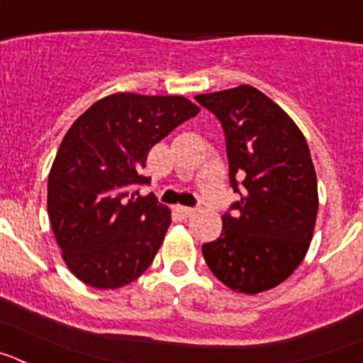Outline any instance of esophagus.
<instances>
[{
    "instance_id": "34e87169",
    "label": "esophagus",
    "mask_w": 363,
    "mask_h": 363,
    "mask_svg": "<svg viewBox=\"0 0 363 363\" xmlns=\"http://www.w3.org/2000/svg\"><path fill=\"white\" fill-rule=\"evenodd\" d=\"M176 213H179L182 216L187 218L194 213V209H192V207H185V205H178V207H176Z\"/></svg>"
}]
</instances>
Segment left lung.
<instances>
[{
    "label": "left lung",
    "instance_id": "obj_1",
    "mask_svg": "<svg viewBox=\"0 0 363 363\" xmlns=\"http://www.w3.org/2000/svg\"><path fill=\"white\" fill-rule=\"evenodd\" d=\"M196 101L223 127L229 184L240 196L201 252L229 289L264 293L293 274L313 240L318 185L309 145L287 112L251 85Z\"/></svg>",
    "mask_w": 363,
    "mask_h": 363
}]
</instances>
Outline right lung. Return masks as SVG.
Returning a JSON list of instances; mask_svg holds the SVG:
<instances>
[{
    "label": "right lung",
    "instance_id": "obj_1",
    "mask_svg": "<svg viewBox=\"0 0 363 363\" xmlns=\"http://www.w3.org/2000/svg\"><path fill=\"white\" fill-rule=\"evenodd\" d=\"M200 112L184 96L118 92L96 101L67 130L47 187L54 236L74 277L118 289L152 264L171 211L140 196L147 154Z\"/></svg>",
    "mask_w": 363,
    "mask_h": 363
}]
</instances>
